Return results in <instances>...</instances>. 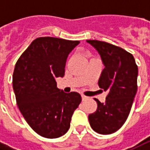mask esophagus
Instances as JSON below:
<instances>
[{"instance_id": "obj_1", "label": "esophagus", "mask_w": 150, "mask_h": 150, "mask_svg": "<svg viewBox=\"0 0 150 150\" xmlns=\"http://www.w3.org/2000/svg\"><path fill=\"white\" fill-rule=\"evenodd\" d=\"M82 99H83V101L85 100V99H87V97L85 95H82Z\"/></svg>"}]
</instances>
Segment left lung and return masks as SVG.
<instances>
[{
    "label": "left lung",
    "instance_id": "left-lung-1",
    "mask_svg": "<svg viewBox=\"0 0 150 150\" xmlns=\"http://www.w3.org/2000/svg\"><path fill=\"white\" fill-rule=\"evenodd\" d=\"M87 42L98 50L105 66L98 86L108 93L104 103L94 98L98 108L88 115L90 126L100 134H110L129 117L138 88V66L134 56L119 47L98 40Z\"/></svg>",
    "mask_w": 150,
    "mask_h": 150
}]
</instances>
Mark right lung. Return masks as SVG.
I'll use <instances>...</instances> for the list:
<instances>
[{
  "label": "right lung",
  "mask_w": 150,
  "mask_h": 150,
  "mask_svg": "<svg viewBox=\"0 0 150 150\" xmlns=\"http://www.w3.org/2000/svg\"><path fill=\"white\" fill-rule=\"evenodd\" d=\"M79 42L38 38L16 63L12 85L17 106L30 127L44 138L65 134L82 101L78 93H65L57 88L56 82L64 76L67 57Z\"/></svg>",
  "instance_id": "right-lung-1"
}]
</instances>
